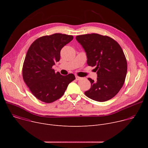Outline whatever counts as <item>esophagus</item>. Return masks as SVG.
<instances>
[{
  "mask_svg": "<svg viewBox=\"0 0 148 148\" xmlns=\"http://www.w3.org/2000/svg\"><path fill=\"white\" fill-rule=\"evenodd\" d=\"M82 78L81 77H78V76H75V79H77V80H79V79H81Z\"/></svg>",
  "mask_w": 148,
  "mask_h": 148,
  "instance_id": "1",
  "label": "esophagus"
}]
</instances>
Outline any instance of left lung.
<instances>
[{
	"label": "left lung",
	"mask_w": 148,
	"mask_h": 148,
	"mask_svg": "<svg viewBox=\"0 0 148 148\" xmlns=\"http://www.w3.org/2000/svg\"><path fill=\"white\" fill-rule=\"evenodd\" d=\"M86 53L87 64L95 66L97 78H88L91 88L84 94L91 99L105 102L115 97L122 87L127 62L119 45L112 38L92 33L75 37Z\"/></svg>",
	"instance_id": "1"
}]
</instances>
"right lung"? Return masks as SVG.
I'll return each mask as SVG.
<instances>
[{
  "label": "right lung",
  "instance_id": "right-lung-1",
  "mask_svg": "<svg viewBox=\"0 0 148 148\" xmlns=\"http://www.w3.org/2000/svg\"><path fill=\"white\" fill-rule=\"evenodd\" d=\"M73 39V36L56 33L36 39L30 46L23 63V78L38 99L46 103L57 100L75 79L73 74L62 75L52 69L60 61L62 48Z\"/></svg>",
  "mask_w": 148,
  "mask_h": 148
}]
</instances>
